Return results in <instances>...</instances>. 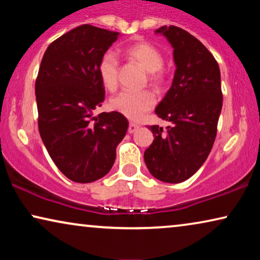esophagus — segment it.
<instances>
[{
    "instance_id": "esophagus-1",
    "label": "esophagus",
    "mask_w": 260,
    "mask_h": 260,
    "mask_svg": "<svg viewBox=\"0 0 260 260\" xmlns=\"http://www.w3.org/2000/svg\"><path fill=\"white\" fill-rule=\"evenodd\" d=\"M140 129V125H138V124H136V123H130V125H129V129H127V133L129 134H134V133H136V131Z\"/></svg>"
}]
</instances>
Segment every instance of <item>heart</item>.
Wrapping results in <instances>:
<instances>
[{"instance_id": "1", "label": "heart", "mask_w": 260, "mask_h": 260, "mask_svg": "<svg viewBox=\"0 0 260 260\" xmlns=\"http://www.w3.org/2000/svg\"><path fill=\"white\" fill-rule=\"evenodd\" d=\"M124 54L149 73V81L154 86H161L165 81L162 53L148 42H136L127 46ZM118 60L111 52H106L98 63V76L106 90L113 91L118 80ZM155 105V97L150 91H123L110 101V108L131 120H137Z\"/></svg>"}]
</instances>
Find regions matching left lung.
Wrapping results in <instances>:
<instances>
[{
  "mask_svg": "<svg viewBox=\"0 0 260 260\" xmlns=\"http://www.w3.org/2000/svg\"><path fill=\"white\" fill-rule=\"evenodd\" d=\"M155 34L165 37L174 49L172 86L156 106L159 118L173 124L152 125L154 141L144 151V162L155 179L180 183L200 169L212 150L221 113V78L211 52L188 31L163 26Z\"/></svg>",
  "mask_w": 260,
  "mask_h": 260,
  "instance_id": "left-lung-1",
  "label": "left lung"
}]
</instances>
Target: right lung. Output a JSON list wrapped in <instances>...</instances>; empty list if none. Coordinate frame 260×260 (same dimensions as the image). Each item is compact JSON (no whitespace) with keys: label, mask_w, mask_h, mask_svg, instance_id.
Listing matches in <instances>:
<instances>
[{"label":"right lung","mask_w":260,"mask_h":260,"mask_svg":"<svg viewBox=\"0 0 260 260\" xmlns=\"http://www.w3.org/2000/svg\"><path fill=\"white\" fill-rule=\"evenodd\" d=\"M119 35L83 24L53 41L41 60L35 83L39 131L53 162L73 182L104 177L129 126L116 111L93 117L105 97L99 60Z\"/></svg>","instance_id":"1"}]
</instances>
